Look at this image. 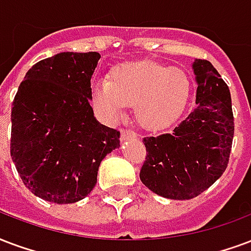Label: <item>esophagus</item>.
<instances>
[{"instance_id":"obj_1","label":"esophagus","mask_w":251,"mask_h":251,"mask_svg":"<svg viewBox=\"0 0 251 251\" xmlns=\"http://www.w3.org/2000/svg\"><path fill=\"white\" fill-rule=\"evenodd\" d=\"M132 137H136V132H133L132 129H127V128L122 129V140H127Z\"/></svg>"}]
</instances>
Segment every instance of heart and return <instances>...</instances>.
I'll use <instances>...</instances> for the list:
<instances>
[{
	"label": "heart",
	"mask_w": 251,
	"mask_h": 251,
	"mask_svg": "<svg viewBox=\"0 0 251 251\" xmlns=\"http://www.w3.org/2000/svg\"><path fill=\"white\" fill-rule=\"evenodd\" d=\"M190 95V80L184 70L156 62H137L112 70L110 82L91 86V103L99 116L115 122L126 107H135L139 123L147 129H161L176 122Z\"/></svg>",
	"instance_id": "1"
}]
</instances>
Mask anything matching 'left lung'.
Listing matches in <instances>:
<instances>
[{
  "instance_id": "1",
  "label": "left lung",
  "mask_w": 251,
  "mask_h": 251,
  "mask_svg": "<svg viewBox=\"0 0 251 251\" xmlns=\"http://www.w3.org/2000/svg\"><path fill=\"white\" fill-rule=\"evenodd\" d=\"M196 108L171 133L143 139L140 180L156 195L195 199L225 172L234 136L230 91L209 61L193 63Z\"/></svg>"
}]
</instances>
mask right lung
I'll use <instances>...</instances> for the list:
<instances>
[{"label":"right lung","mask_w":251,"mask_h":251,"mask_svg":"<svg viewBox=\"0 0 251 251\" xmlns=\"http://www.w3.org/2000/svg\"><path fill=\"white\" fill-rule=\"evenodd\" d=\"M100 54L61 52L26 73L11 107L10 154L26 188L55 204L83 200L97 185L120 132L98 123L90 105Z\"/></svg>","instance_id":"obj_1"}]
</instances>
